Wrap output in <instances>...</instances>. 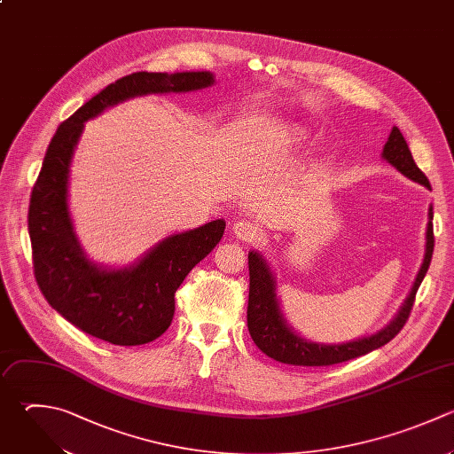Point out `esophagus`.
<instances>
[{"instance_id":"obj_1","label":"esophagus","mask_w":454,"mask_h":454,"mask_svg":"<svg viewBox=\"0 0 454 454\" xmlns=\"http://www.w3.org/2000/svg\"><path fill=\"white\" fill-rule=\"evenodd\" d=\"M232 232H234V236H236L238 239L248 241V243L254 241V239H257V236H259L257 225L252 223L250 220H239V222H236V223L232 225Z\"/></svg>"}]
</instances>
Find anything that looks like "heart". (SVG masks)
Returning <instances> with one entry per match:
<instances>
[{"label":"heart","mask_w":454,"mask_h":454,"mask_svg":"<svg viewBox=\"0 0 454 454\" xmlns=\"http://www.w3.org/2000/svg\"><path fill=\"white\" fill-rule=\"evenodd\" d=\"M289 137H291V142H301L303 140V131L300 128H291Z\"/></svg>","instance_id":"heart-1"}]
</instances>
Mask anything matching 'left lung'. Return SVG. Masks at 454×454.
Listing matches in <instances>:
<instances>
[{
    "instance_id": "1",
    "label": "left lung",
    "mask_w": 454,
    "mask_h": 454,
    "mask_svg": "<svg viewBox=\"0 0 454 454\" xmlns=\"http://www.w3.org/2000/svg\"><path fill=\"white\" fill-rule=\"evenodd\" d=\"M381 158L387 163H390L397 172H401L404 177L431 190L427 177L415 165L411 153L406 145V140L403 138L401 131L395 126L392 128L387 138V144L383 145ZM431 220H433V207L429 206L424 259L413 280V286L408 296L404 298V301L401 303L399 310L395 312V316L381 330L360 339L340 342V344L314 342L310 339L301 337L298 332H294V328L287 323L280 309V301L277 296V280L268 261L257 250L248 252L250 293H248L247 321H248V332L255 346L273 360H278L282 364H293V365H332V364L356 358L360 355H365L372 349L385 346L404 326L410 316V310L413 307L415 293L429 268L433 247H434Z\"/></svg>"
}]
</instances>
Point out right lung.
<instances>
[{"label":"right lung","mask_w":454,"mask_h":454,"mask_svg":"<svg viewBox=\"0 0 454 454\" xmlns=\"http://www.w3.org/2000/svg\"><path fill=\"white\" fill-rule=\"evenodd\" d=\"M211 85L215 74L209 71L133 73L108 85L57 129L30 199L34 271L48 303L85 333L119 346L158 339L172 323L177 287L225 231V220L220 218L170 234L122 268L90 261L69 211V172L85 122L128 99Z\"/></svg>","instance_id":"add662e5"}]
</instances>
